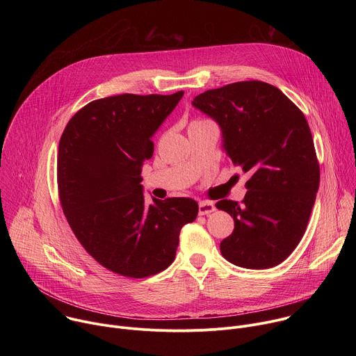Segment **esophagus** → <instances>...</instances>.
<instances>
[{
  "label": "esophagus",
  "instance_id": "1",
  "mask_svg": "<svg viewBox=\"0 0 356 356\" xmlns=\"http://www.w3.org/2000/svg\"><path fill=\"white\" fill-rule=\"evenodd\" d=\"M216 211V206L210 201H201L198 204V214L200 216H209Z\"/></svg>",
  "mask_w": 356,
  "mask_h": 356
}]
</instances>
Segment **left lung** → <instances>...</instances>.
Returning a JSON list of instances; mask_svg holds the SVG:
<instances>
[{"instance_id":"8db88e82","label":"left lung","mask_w":356,"mask_h":356,"mask_svg":"<svg viewBox=\"0 0 356 356\" xmlns=\"http://www.w3.org/2000/svg\"><path fill=\"white\" fill-rule=\"evenodd\" d=\"M193 106L220 125L225 154L250 175L241 204H216L235 224L221 241L222 257L245 269L282 264L306 232L320 186L306 117L277 87L258 80L207 90Z\"/></svg>"}]
</instances>
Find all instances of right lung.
Instances as JSON below:
<instances>
[{
  "instance_id": "obj_1",
  "label": "right lung",
  "mask_w": 356,
  "mask_h": 356,
  "mask_svg": "<svg viewBox=\"0 0 356 356\" xmlns=\"http://www.w3.org/2000/svg\"><path fill=\"white\" fill-rule=\"evenodd\" d=\"M183 94L94 99L73 115L59 142L58 187L67 222L101 266L125 277L172 265L180 229L198 213L186 197L152 198L146 206L140 184L143 161L154 155L150 138Z\"/></svg>"
}]
</instances>
